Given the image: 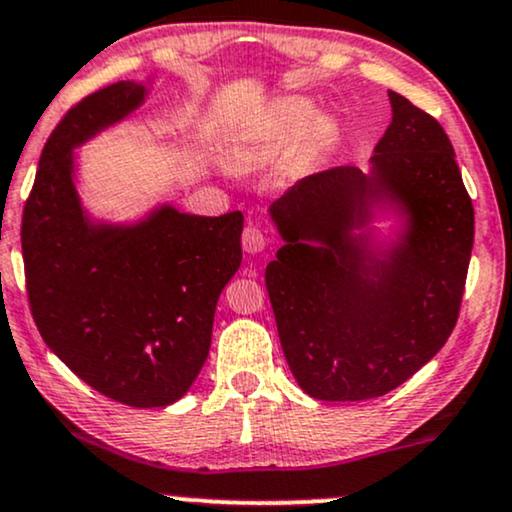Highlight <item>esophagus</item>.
Masks as SVG:
<instances>
[{
	"label": "esophagus",
	"mask_w": 512,
	"mask_h": 512,
	"mask_svg": "<svg viewBox=\"0 0 512 512\" xmlns=\"http://www.w3.org/2000/svg\"><path fill=\"white\" fill-rule=\"evenodd\" d=\"M264 248H267V236H264V231L257 229V226H245L243 250L248 252V255H257V252H262Z\"/></svg>",
	"instance_id": "esophagus-1"
}]
</instances>
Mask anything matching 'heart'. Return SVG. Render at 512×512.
<instances>
[{"label": "heart", "instance_id": "1", "mask_svg": "<svg viewBox=\"0 0 512 512\" xmlns=\"http://www.w3.org/2000/svg\"><path fill=\"white\" fill-rule=\"evenodd\" d=\"M314 120V103L304 96H283L271 103L257 129L243 134L236 144V155L243 163H262L274 158L307 132Z\"/></svg>", "mask_w": 512, "mask_h": 512}]
</instances>
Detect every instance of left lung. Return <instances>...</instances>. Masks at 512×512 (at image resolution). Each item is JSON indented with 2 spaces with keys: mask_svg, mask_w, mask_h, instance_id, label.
<instances>
[{
  "mask_svg": "<svg viewBox=\"0 0 512 512\" xmlns=\"http://www.w3.org/2000/svg\"><path fill=\"white\" fill-rule=\"evenodd\" d=\"M390 103L371 174H309L269 208L286 245L264 281L290 371L314 399L383 397L435 357L461 312L475 210L454 146L409 99L390 92ZM380 204L407 222L371 251L353 229Z\"/></svg>",
  "mask_w": 512,
  "mask_h": 512,
  "instance_id": "obj_1",
  "label": "left lung"
}]
</instances>
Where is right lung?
Listing matches in <instances>:
<instances>
[{
  "label": "right lung",
  "mask_w": 512,
  "mask_h": 512,
  "mask_svg": "<svg viewBox=\"0 0 512 512\" xmlns=\"http://www.w3.org/2000/svg\"><path fill=\"white\" fill-rule=\"evenodd\" d=\"M146 99L139 82L84 96L44 144L23 208L25 288L51 352L96 392L151 409L184 397L210 354L219 293L241 267V212L160 205L137 224L82 210L73 148Z\"/></svg>",
  "instance_id": "1"
}]
</instances>
